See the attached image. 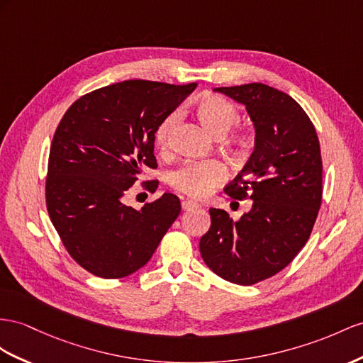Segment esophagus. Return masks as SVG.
Returning a JSON list of instances; mask_svg holds the SVG:
<instances>
[{
	"mask_svg": "<svg viewBox=\"0 0 363 363\" xmlns=\"http://www.w3.org/2000/svg\"><path fill=\"white\" fill-rule=\"evenodd\" d=\"M182 210H185V211H189V210H193V208H199L201 206L198 202H194V201H190V199H185V201H182Z\"/></svg>",
	"mask_w": 363,
	"mask_h": 363,
	"instance_id": "esophagus-1",
	"label": "esophagus"
}]
</instances>
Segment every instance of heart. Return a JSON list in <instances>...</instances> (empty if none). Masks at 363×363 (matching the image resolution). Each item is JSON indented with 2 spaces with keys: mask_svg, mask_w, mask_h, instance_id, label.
I'll use <instances>...</instances> for the list:
<instances>
[{
  "mask_svg": "<svg viewBox=\"0 0 363 363\" xmlns=\"http://www.w3.org/2000/svg\"><path fill=\"white\" fill-rule=\"evenodd\" d=\"M196 116L202 125L213 135L220 136L233 127L239 121V111L230 101L218 95H207L201 98L194 106ZM178 115L172 113L165 116L155 130V143L157 147L164 148L169 143V136L176 124ZM250 136L247 133H238L233 141L238 145H245ZM227 167L220 161H187L179 169H176L170 182L176 190H179L191 198H206L227 179Z\"/></svg>",
  "mask_w": 363,
  "mask_h": 363,
  "instance_id": "heart-1",
  "label": "heart"
}]
</instances>
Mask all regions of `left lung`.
<instances>
[{
	"mask_svg": "<svg viewBox=\"0 0 363 363\" xmlns=\"http://www.w3.org/2000/svg\"><path fill=\"white\" fill-rule=\"evenodd\" d=\"M215 91L244 104L253 121L255 152L224 189L253 206L239 220L210 208L199 250L213 273L253 285L284 270L311 235L322 202L319 138L303 108L281 90L252 82Z\"/></svg>",
	"mask_w": 363,
	"mask_h": 363,
	"instance_id": "obj_1",
	"label": "left lung"
}]
</instances>
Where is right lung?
I'll return each instance as SVG.
<instances>
[{"label":"right lung","instance_id":"obj_1","mask_svg":"<svg viewBox=\"0 0 363 363\" xmlns=\"http://www.w3.org/2000/svg\"><path fill=\"white\" fill-rule=\"evenodd\" d=\"M196 86L123 81L87 93L64 113L50 147L45 203L64 247L89 273L121 279L138 272L179 216L172 193L141 210L123 198L144 169L157 167L155 130ZM143 185L155 191L157 181Z\"/></svg>","mask_w":363,"mask_h":363}]
</instances>
